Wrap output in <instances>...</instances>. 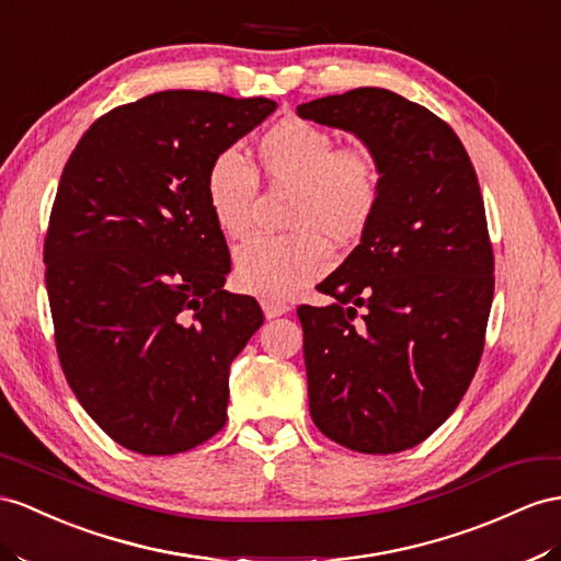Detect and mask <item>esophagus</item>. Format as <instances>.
Listing matches in <instances>:
<instances>
[{
  "mask_svg": "<svg viewBox=\"0 0 561 561\" xmlns=\"http://www.w3.org/2000/svg\"><path fill=\"white\" fill-rule=\"evenodd\" d=\"M263 312H265V318L267 320H272V318H279V314H286L289 312L291 308H289V304H279V300H263Z\"/></svg>",
  "mask_w": 561,
  "mask_h": 561,
  "instance_id": "1",
  "label": "esophagus"
}]
</instances>
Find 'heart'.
I'll return each mask as SVG.
<instances>
[{"label": "heart", "mask_w": 561, "mask_h": 561, "mask_svg": "<svg viewBox=\"0 0 561 561\" xmlns=\"http://www.w3.org/2000/svg\"><path fill=\"white\" fill-rule=\"evenodd\" d=\"M255 161L275 186H291L289 237H255L234 253L241 289L284 300L329 267L324 237L353 243L375 222L381 198L377 161L365 149H336L322 127L286 118L257 139ZM257 201L253 170L234 151L213 158L206 170V204L229 239L251 232Z\"/></svg>", "instance_id": "obj_1"}]
</instances>
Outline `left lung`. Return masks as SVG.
I'll list each match as a JSON object with an SVG mask.
<instances>
[{
  "mask_svg": "<svg viewBox=\"0 0 561 561\" xmlns=\"http://www.w3.org/2000/svg\"><path fill=\"white\" fill-rule=\"evenodd\" d=\"M296 113L355 135L381 175L375 222L318 286L334 304L298 308L310 417L355 453L414 448L459 405L483 353L495 279L477 172L448 123L391 90Z\"/></svg>",
  "mask_w": 561,
  "mask_h": 561,
  "instance_id": "8db88e82",
  "label": "left lung"
}]
</instances>
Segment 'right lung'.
<instances>
[{"label": "right lung", "instance_id": "obj_1", "mask_svg": "<svg viewBox=\"0 0 561 561\" xmlns=\"http://www.w3.org/2000/svg\"><path fill=\"white\" fill-rule=\"evenodd\" d=\"M275 108L156 92L92 123L64 168L45 239L56 351L80 405L127 450L175 455L225 426L229 365L263 310L222 289L206 170Z\"/></svg>", "mask_w": 561, "mask_h": 561}]
</instances>
